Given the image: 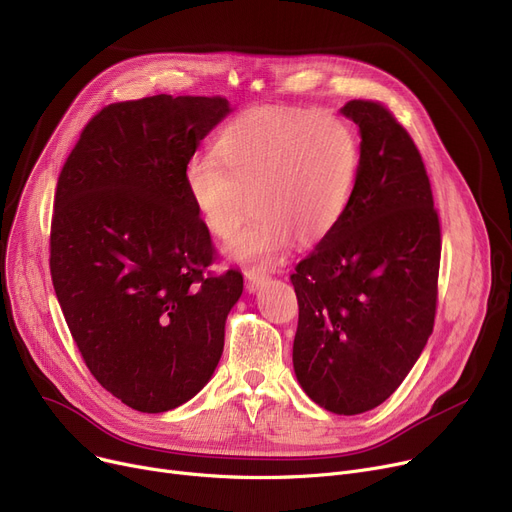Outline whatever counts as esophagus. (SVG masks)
<instances>
[{"mask_svg": "<svg viewBox=\"0 0 512 512\" xmlns=\"http://www.w3.org/2000/svg\"><path fill=\"white\" fill-rule=\"evenodd\" d=\"M267 276L263 270H259V267H249V270L245 272V284H247V290L249 292H255L259 290L265 282H267Z\"/></svg>", "mask_w": 512, "mask_h": 512, "instance_id": "esophagus-1", "label": "esophagus"}]
</instances>
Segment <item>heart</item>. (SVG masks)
<instances>
[{
    "mask_svg": "<svg viewBox=\"0 0 512 512\" xmlns=\"http://www.w3.org/2000/svg\"><path fill=\"white\" fill-rule=\"evenodd\" d=\"M213 155H193L184 188L207 230L232 238L247 263H272L294 238L317 245L340 224L361 170L357 132L344 120L297 110H251L224 128Z\"/></svg>",
    "mask_w": 512,
    "mask_h": 512,
    "instance_id": "b5f03b06",
    "label": "heart"
}]
</instances>
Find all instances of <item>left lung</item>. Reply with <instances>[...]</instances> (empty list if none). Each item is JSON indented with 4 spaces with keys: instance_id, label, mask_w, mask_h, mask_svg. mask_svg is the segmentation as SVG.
<instances>
[{
    "instance_id": "8db88e82",
    "label": "left lung",
    "mask_w": 512,
    "mask_h": 512,
    "mask_svg": "<svg viewBox=\"0 0 512 512\" xmlns=\"http://www.w3.org/2000/svg\"><path fill=\"white\" fill-rule=\"evenodd\" d=\"M340 112L359 126L361 170L340 224L290 276L292 363L319 407L359 415L402 384L434 330L442 238L411 134L380 101Z\"/></svg>"
}]
</instances>
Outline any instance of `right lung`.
<instances>
[{
	"label": "right lung",
	"mask_w": 512,
	"mask_h": 512,
	"mask_svg": "<svg viewBox=\"0 0 512 512\" xmlns=\"http://www.w3.org/2000/svg\"><path fill=\"white\" fill-rule=\"evenodd\" d=\"M228 112L220 95L105 105L58 178L53 288L93 378L134 411L176 409L211 380L242 294L240 272L205 274L215 249L184 188Z\"/></svg>",
	"instance_id": "add662e5"
}]
</instances>
